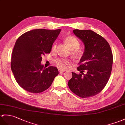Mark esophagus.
I'll return each instance as SVG.
<instances>
[{
    "label": "esophagus",
    "mask_w": 125,
    "mask_h": 125,
    "mask_svg": "<svg viewBox=\"0 0 125 125\" xmlns=\"http://www.w3.org/2000/svg\"><path fill=\"white\" fill-rule=\"evenodd\" d=\"M59 73H63V72H64V70H59Z\"/></svg>",
    "instance_id": "1"
}]
</instances>
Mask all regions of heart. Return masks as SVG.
Listing matches in <instances>:
<instances>
[{
  "label": "heart",
  "instance_id": "b5f03b06",
  "mask_svg": "<svg viewBox=\"0 0 125 125\" xmlns=\"http://www.w3.org/2000/svg\"><path fill=\"white\" fill-rule=\"evenodd\" d=\"M64 42L68 46L70 49H71V54L72 55L76 57H80L83 55V50L79 48L80 43L76 37L73 36H68L64 39ZM57 43L55 42L52 47V52H55L56 51ZM54 63L58 68L64 70L67 67V65L70 64V61L68 59L58 58L54 60Z\"/></svg>",
  "mask_w": 125,
  "mask_h": 125
}]
</instances>
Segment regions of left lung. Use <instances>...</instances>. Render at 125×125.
<instances>
[{
    "label": "left lung",
    "mask_w": 125,
    "mask_h": 125,
    "mask_svg": "<svg viewBox=\"0 0 125 125\" xmlns=\"http://www.w3.org/2000/svg\"><path fill=\"white\" fill-rule=\"evenodd\" d=\"M73 32L83 42L85 49L77 68L81 73L72 72L68 86L80 97L93 96L102 91L110 78L113 63L111 47L103 37L93 31L75 29Z\"/></svg>",
    "instance_id": "1"
}]
</instances>
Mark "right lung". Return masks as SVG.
<instances>
[{
	"label": "right lung",
	"instance_id": "add662e5",
	"mask_svg": "<svg viewBox=\"0 0 125 125\" xmlns=\"http://www.w3.org/2000/svg\"><path fill=\"white\" fill-rule=\"evenodd\" d=\"M61 29H39L20 36L14 45L11 58V70L22 88L32 93L47 89L59 74L57 68H43L42 56L50 53L52 45Z\"/></svg>",
	"mask_w": 125,
	"mask_h": 125
}]
</instances>
